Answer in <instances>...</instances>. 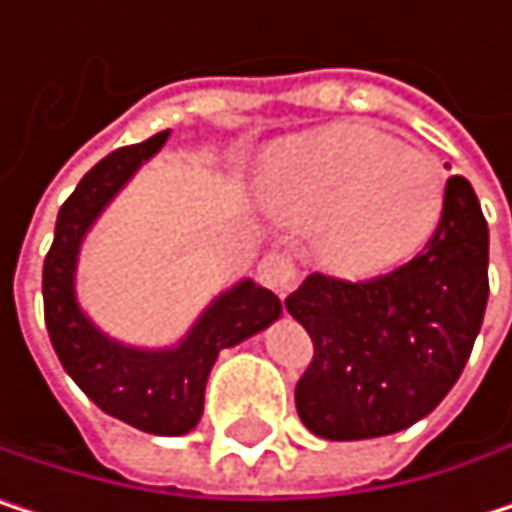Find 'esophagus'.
<instances>
[{
    "instance_id": "esophagus-1",
    "label": "esophagus",
    "mask_w": 512,
    "mask_h": 512,
    "mask_svg": "<svg viewBox=\"0 0 512 512\" xmlns=\"http://www.w3.org/2000/svg\"><path fill=\"white\" fill-rule=\"evenodd\" d=\"M257 281L284 299L287 293H293V287H296V281H299V269H296V263H293V257L290 255H284V252H269V255L257 263Z\"/></svg>"
}]
</instances>
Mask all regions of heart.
<instances>
[{"label": "heart", "mask_w": 512, "mask_h": 512, "mask_svg": "<svg viewBox=\"0 0 512 512\" xmlns=\"http://www.w3.org/2000/svg\"><path fill=\"white\" fill-rule=\"evenodd\" d=\"M263 186L284 213L323 219L329 260L361 275L415 255L445 207L436 159L364 124H338L293 142L269 162Z\"/></svg>", "instance_id": "1"}]
</instances>
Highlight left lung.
<instances>
[{"mask_svg": "<svg viewBox=\"0 0 512 512\" xmlns=\"http://www.w3.org/2000/svg\"><path fill=\"white\" fill-rule=\"evenodd\" d=\"M489 299V228L471 183H445L442 219L403 266L364 281L311 272L284 299L314 341L296 412L323 439L388 436L460 379Z\"/></svg>", "mask_w": 512, "mask_h": 512, "instance_id": "1", "label": "left lung"}]
</instances>
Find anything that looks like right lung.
I'll return each mask as SVG.
<instances>
[{
  "mask_svg": "<svg viewBox=\"0 0 512 512\" xmlns=\"http://www.w3.org/2000/svg\"><path fill=\"white\" fill-rule=\"evenodd\" d=\"M165 136L156 133L103 156L61 204L44 260V320L61 367L106 415L142 433L183 436L201 421L204 385L216 356L278 320L281 302L272 290L243 281L204 311L180 347L162 353L109 341L79 311L73 296L79 243L133 171L165 145Z\"/></svg>",
  "mask_w": 512,
  "mask_h": 512,
  "instance_id": "1",
  "label": "right lung"
}]
</instances>
